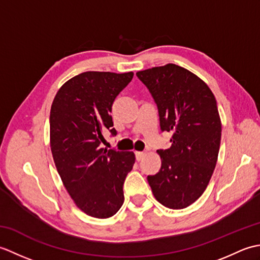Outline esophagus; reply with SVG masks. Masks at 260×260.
Wrapping results in <instances>:
<instances>
[{"label": "esophagus", "instance_id": "obj_1", "mask_svg": "<svg viewBox=\"0 0 260 260\" xmlns=\"http://www.w3.org/2000/svg\"><path fill=\"white\" fill-rule=\"evenodd\" d=\"M135 155H136V159L137 161H141V159L144 157V155H145V153L144 152H135Z\"/></svg>", "mask_w": 260, "mask_h": 260}]
</instances>
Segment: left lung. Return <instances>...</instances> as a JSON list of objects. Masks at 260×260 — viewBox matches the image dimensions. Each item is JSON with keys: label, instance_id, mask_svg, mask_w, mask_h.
Here are the masks:
<instances>
[{"label": "left lung", "instance_id": "1", "mask_svg": "<svg viewBox=\"0 0 260 260\" xmlns=\"http://www.w3.org/2000/svg\"><path fill=\"white\" fill-rule=\"evenodd\" d=\"M155 102L159 127L172 133L162 165L147 181L156 200L184 209L202 196L211 179L221 141L217 101L198 76L173 63L136 73Z\"/></svg>", "mask_w": 260, "mask_h": 260}]
</instances>
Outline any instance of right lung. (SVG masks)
<instances>
[{
    "mask_svg": "<svg viewBox=\"0 0 260 260\" xmlns=\"http://www.w3.org/2000/svg\"><path fill=\"white\" fill-rule=\"evenodd\" d=\"M133 73L87 71L58 90L50 112V144L63 185L80 210L106 219L124 203L123 185L133 152L101 147L104 132L115 136L112 106Z\"/></svg>",
    "mask_w": 260,
    "mask_h": 260,
    "instance_id": "1",
    "label": "right lung"
}]
</instances>
